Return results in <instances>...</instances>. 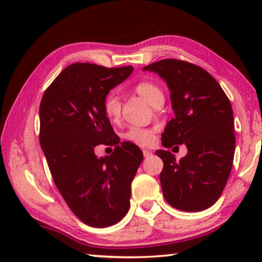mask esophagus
I'll return each instance as SVG.
<instances>
[{
  "label": "esophagus",
  "instance_id": "1",
  "mask_svg": "<svg viewBox=\"0 0 262 262\" xmlns=\"http://www.w3.org/2000/svg\"><path fill=\"white\" fill-rule=\"evenodd\" d=\"M142 152H143L144 157H149V156H151V155H152V151H150V150H148V149H143V150H142Z\"/></svg>",
  "mask_w": 262,
  "mask_h": 262
}]
</instances>
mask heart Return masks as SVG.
<instances>
[{
  "mask_svg": "<svg viewBox=\"0 0 262 262\" xmlns=\"http://www.w3.org/2000/svg\"><path fill=\"white\" fill-rule=\"evenodd\" d=\"M135 91L140 96L148 101V103L154 106L158 99L164 98L163 92L157 85H155L151 82H140L135 85ZM103 111L106 117L110 120L117 121L121 115V101L119 97L114 92L104 97L103 100ZM125 139L133 143L143 145V147H150L156 142V135L155 130L150 128H141V127H132L125 133Z\"/></svg>",
  "mask_w": 262,
  "mask_h": 262,
  "instance_id": "obj_1",
  "label": "heart"
}]
</instances>
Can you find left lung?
Returning a JSON list of instances; mask_svg holds the SVG:
<instances>
[{"mask_svg":"<svg viewBox=\"0 0 262 262\" xmlns=\"http://www.w3.org/2000/svg\"><path fill=\"white\" fill-rule=\"evenodd\" d=\"M157 73L171 92L174 118L162 134L165 148L185 143L187 155L176 161L157 150L164 163L159 176L168 205L184 211H202L219 200L231 172L236 139L229 98L216 79L189 62L165 59L144 67Z\"/></svg>","mask_w":262,"mask_h":262,"instance_id":"obj_1","label":"left lung"}]
</instances>
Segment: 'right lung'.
Listing matches in <instances>:
<instances>
[{
	"mask_svg": "<svg viewBox=\"0 0 262 262\" xmlns=\"http://www.w3.org/2000/svg\"><path fill=\"white\" fill-rule=\"evenodd\" d=\"M133 70L70 64L46 89L39 108V140L53 180L70 210L94 228L126 216L132 181L143 161L137 145L120 142L103 111L104 97ZM100 143L114 145V154L97 158Z\"/></svg>",
	"mask_w": 262,
	"mask_h": 262,
	"instance_id": "obj_1",
	"label": "right lung"
}]
</instances>
